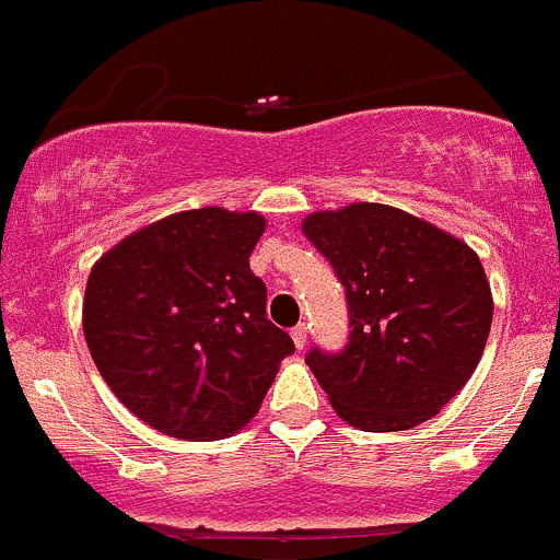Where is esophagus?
Masks as SVG:
<instances>
[{"mask_svg":"<svg viewBox=\"0 0 560 560\" xmlns=\"http://www.w3.org/2000/svg\"><path fill=\"white\" fill-rule=\"evenodd\" d=\"M291 337H293V346H296L299 351H302V348L307 346V326H304V324L293 326V329H291Z\"/></svg>","mask_w":560,"mask_h":560,"instance_id":"obj_1","label":"esophagus"}]
</instances>
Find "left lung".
I'll list each match as a JSON object with an SVG mask.
<instances>
[{"label":"left lung","mask_w":560,"mask_h":560,"mask_svg":"<svg viewBox=\"0 0 560 560\" xmlns=\"http://www.w3.org/2000/svg\"><path fill=\"white\" fill-rule=\"evenodd\" d=\"M302 231L346 285L351 337L307 364L342 422L417 428L474 375L492 324L479 256L450 231L386 203L313 212Z\"/></svg>","instance_id":"left-lung-1"}]
</instances>
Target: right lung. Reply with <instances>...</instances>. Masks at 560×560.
Here are the masks:
<instances>
[{
    "instance_id": "right-lung-1",
    "label": "right lung",
    "mask_w": 560,
    "mask_h": 560,
    "mask_svg": "<svg viewBox=\"0 0 560 560\" xmlns=\"http://www.w3.org/2000/svg\"><path fill=\"white\" fill-rule=\"evenodd\" d=\"M267 220L190 209L97 258L84 337L121 406L171 439L218 441L261 408L293 340L267 318L250 253Z\"/></svg>"
}]
</instances>
